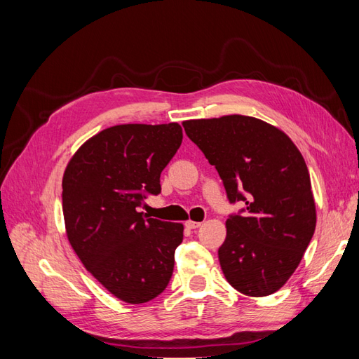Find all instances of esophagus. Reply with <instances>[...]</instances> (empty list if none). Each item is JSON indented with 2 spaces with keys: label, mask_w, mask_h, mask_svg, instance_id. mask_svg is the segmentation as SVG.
<instances>
[{
  "label": "esophagus",
  "mask_w": 359,
  "mask_h": 359,
  "mask_svg": "<svg viewBox=\"0 0 359 359\" xmlns=\"http://www.w3.org/2000/svg\"><path fill=\"white\" fill-rule=\"evenodd\" d=\"M199 226H201V223H199V222H193V220L186 222V227H187V229H190V231H193V229H198Z\"/></svg>",
  "instance_id": "esophagus-1"
}]
</instances>
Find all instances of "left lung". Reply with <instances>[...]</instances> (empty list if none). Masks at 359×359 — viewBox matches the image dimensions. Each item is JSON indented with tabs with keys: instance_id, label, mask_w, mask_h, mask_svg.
Segmentation results:
<instances>
[{
	"instance_id": "obj_1",
	"label": "left lung",
	"mask_w": 359,
	"mask_h": 359,
	"mask_svg": "<svg viewBox=\"0 0 359 359\" xmlns=\"http://www.w3.org/2000/svg\"><path fill=\"white\" fill-rule=\"evenodd\" d=\"M182 126L219 172L229 202L245 203L226 220L219 248L226 280L244 295H271L297 269L316 227L306 161L287 135L253 116Z\"/></svg>"
}]
</instances>
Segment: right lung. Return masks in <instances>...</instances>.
<instances>
[{
	"label": "right lung",
	"instance_id": "obj_1",
	"mask_svg": "<svg viewBox=\"0 0 359 359\" xmlns=\"http://www.w3.org/2000/svg\"><path fill=\"white\" fill-rule=\"evenodd\" d=\"M181 142L178 123L114 126L86 140L64 172L69 241L83 266L124 302L154 299L172 277L184 226L148 219L137 208L161 191L160 173Z\"/></svg>",
	"mask_w": 359,
	"mask_h": 359
}]
</instances>
